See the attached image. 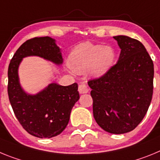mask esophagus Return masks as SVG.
Returning a JSON list of instances; mask_svg holds the SVG:
<instances>
[{
  "label": "esophagus",
  "mask_w": 160,
  "mask_h": 160,
  "mask_svg": "<svg viewBox=\"0 0 160 160\" xmlns=\"http://www.w3.org/2000/svg\"><path fill=\"white\" fill-rule=\"evenodd\" d=\"M88 91H89V89L88 87H87L86 83L83 82L78 86L79 94H87V93H88Z\"/></svg>",
  "instance_id": "1"
}]
</instances>
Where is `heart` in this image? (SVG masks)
I'll use <instances>...</instances> for the list:
<instances>
[{"label":"heart","instance_id":"1","mask_svg":"<svg viewBox=\"0 0 160 160\" xmlns=\"http://www.w3.org/2000/svg\"><path fill=\"white\" fill-rule=\"evenodd\" d=\"M116 58L111 46L84 42L76 46L70 53L67 65L70 70L81 73L87 70L92 78H100L111 70Z\"/></svg>","mask_w":160,"mask_h":160}]
</instances>
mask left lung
<instances>
[{
    "mask_svg": "<svg viewBox=\"0 0 160 160\" xmlns=\"http://www.w3.org/2000/svg\"><path fill=\"white\" fill-rule=\"evenodd\" d=\"M113 38L121 49L118 62L88 85L96 122L104 131L120 135L135 129L149 108L154 65L140 42L125 35Z\"/></svg>",
    "mask_w": 160,
    "mask_h": 160,
    "instance_id": "8db88e82",
    "label": "left lung"
}]
</instances>
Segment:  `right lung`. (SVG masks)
Segmentation results:
<instances>
[{
	"label": "right lung",
	"instance_id": "1",
	"mask_svg": "<svg viewBox=\"0 0 160 160\" xmlns=\"http://www.w3.org/2000/svg\"><path fill=\"white\" fill-rule=\"evenodd\" d=\"M27 57H39L57 66L63 62L61 49L49 37L24 42L14 53L8 70V94L13 112L29 134L38 138L57 136L66 128L70 112L78 101V84L63 87L49 83L37 94L27 93L20 82V64Z\"/></svg>",
	"mask_w": 160,
	"mask_h": 160
}]
</instances>
